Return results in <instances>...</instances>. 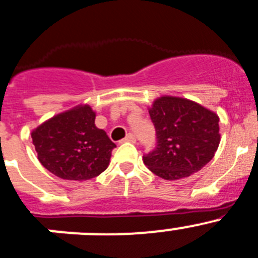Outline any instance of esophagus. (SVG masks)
I'll return each instance as SVG.
<instances>
[{"label":"esophagus","mask_w":258,"mask_h":258,"mask_svg":"<svg viewBox=\"0 0 258 258\" xmlns=\"http://www.w3.org/2000/svg\"><path fill=\"white\" fill-rule=\"evenodd\" d=\"M122 142H128V143H136V138L133 135V134H128V135L125 136L124 139Z\"/></svg>","instance_id":"1"}]
</instances>
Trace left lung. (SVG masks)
<instances>
[{"mask_svg":"<svg viewBox=\"0 0 258 258\" xmlns=\"http://www.w3.org/2000/svg\"><path fill=\"white\" fill-rule=\"evenodd\" d=\"M148 111L157 147L143 161L156 176L176 181L211 161L220 143L218 114L194 101L173 96L156 98Z\"/></svg>","mask_w":258,"mask_h":258,"instance_id":"8db88e82","label":"left lung"}]
</instances>
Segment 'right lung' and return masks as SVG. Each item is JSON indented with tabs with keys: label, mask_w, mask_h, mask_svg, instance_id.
Segmentation results:
<instances>
[{
	"label": "right lung",
	"mask_w": 258,
	"mask_h": 258,
	"mask_svg": "<svg viewBox=\"0 0 258 258\" xmlns=\"http://www.w3.org/2000/svg\"><path fill=\"white\" fill-rule=\"evenodd\" d=\"M96 111L79 105L60 112L32 130L38 160L55 176L85 181L109 166L115 144L96 125Z\"/></svg>",
	"instance_id": "1"
}]
</instances>
